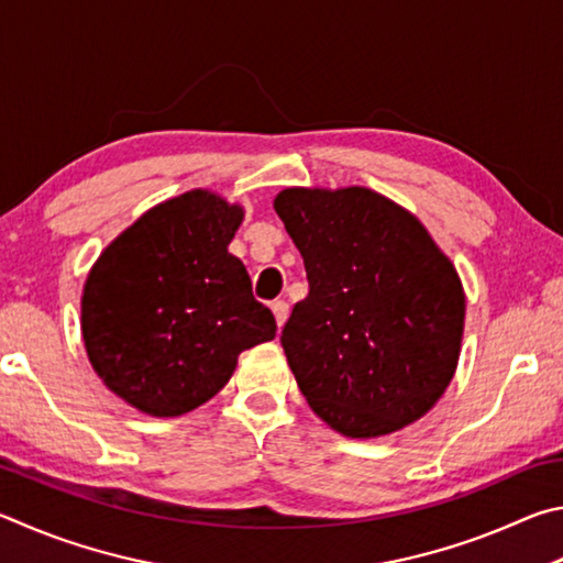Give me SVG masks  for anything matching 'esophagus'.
<instances>
[{
    "label": "esophagus",
    "mask_w": 563,
    "mask_h": 563,
    "mask_svg": "<svg viewBox=\"0 0 563 563\" xmlns=\"http://www.w3.org/2000/svg\"><path fill=\"white\" fill-rule=\"evenodd\" d=\"M272 311H274V319H276V327H284V321H287V317H289V303L287 301H274L272 303Z\"/></svg>",
    "instance_id": "1"
}]
</instances>
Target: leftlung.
<instances>
[{
  "label": "left lung",
  "instance_id": "1",
  "mask_svg": "<svg viewBox=\"0 0 563 563\" xmlns=\"http://www.w3.org/2000/svg\"><path fill=\"white\" fill-rule=\"evenodd\" d=\"M309 297L282 346L309 408L341 435L380 438L435 408L457 371L465 289L416 214L368 187L274 197Z\"/></svg>",
  "mask_w": 563,
  "mask_h": 563
}]
</instances>
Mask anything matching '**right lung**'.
I'll list each match as a JSON object with an SVG mask.
<instances>
[{
    "label": "right lung",
    "mask_w": 563,
    "mask_h": 563,
    "mask_svg": "<svg viewBox=\"0 0 563 563\" xmlns=\"http://www.w3.org/2000/svg\"><path fill=\"white\" fill-rule=\"evenodd\" d=\"M242 220V205L197 187L143 212L93 262L84 346L131 408L185 416L227 386L242 351L276 336L274 313L227 250Z\"/></svg>",
    "instance_id": "obj_1"
}]
</instances>
